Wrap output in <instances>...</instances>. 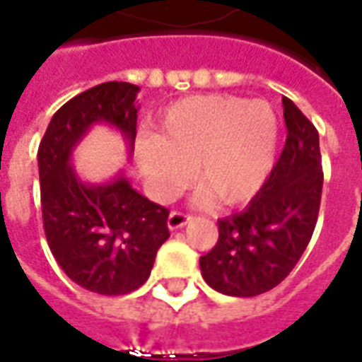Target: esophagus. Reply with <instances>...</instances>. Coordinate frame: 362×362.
<instances>
[{
	"label": "esophagus",
	"mask_w": 362,
	"mask_h": 362,
	"mask_svg": "<svg viewBox=\"0 0 362 362\" xmlns=\"http://www.w3.org/2000/svg\"><path fill=\"white\" fill-rule=\"evenodd\" d=\"M194 216L184 215V213H178V211H173L170 215H168V230H180L184 228L189 221H192Z\"/></svg>",
	"instance_id": "obj_1"
}]
</instances>
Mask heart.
I'll list each match as a JSON object with an SVG mask.
<instances>
[{
    "label": "heart",
    "instance_id": "b5f03b06",
    "mask_svg": "<svg viewBox=\"0 0 362 362\" xmlns=\"http://www.w3.org/2000/svg\"><path fill=\"white\" fill-rule=\"evenodd\" d=\"M278 120L264 101L202 95L168 107L157 136L136 144V160L149 192L167 202L192 176L203 186L195 202L224 205L251 199L274 165Z\"/></svg>",
    "mask_w": 362,
    "mask_h": 362
}]
</instances>
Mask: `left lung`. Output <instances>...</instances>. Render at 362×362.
Masks as SVG:
<instances>
[{
  "label": "left lung",
  "instance_id": "left-lung-1",
  "mask_svg": "<svg viewBox=\"0 0 362 362\" xmlns=\"http://www.w3.org/2000/svg\"><path fill=\"white\" fill-rule=\"evenodd\" d=\"M288 138L280 159L245 211L218 221V242L199 259L205 282L232 297H255L288 276L315 232L322 165L318 132L284 98Z\"/></svg>",
  "mask_w": 362,
  "mask_h": 362
}]
</instances>
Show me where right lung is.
Masks as SVG:
<instances>
[{
	"mask_svg": "<svg viewBox=\"0 0 362 362\" xmlns=\"http://www.w3.org/2000/svg\"><path fill=\"white\" fill-rule=\"evenodd\" d=\"M140 88L93 86L66 101L38 147L42 216L49 249L72 282L101 296L138 290L168 240V209L132 188L124 173L101 184L80 178L72 153L95 124L115 128L134 151Z\"/></svg>",
	"mask_w": 362,
	"mask_h": 362,
	"instance_id": "1",
	"label": "right lung"
}]
</instances>
